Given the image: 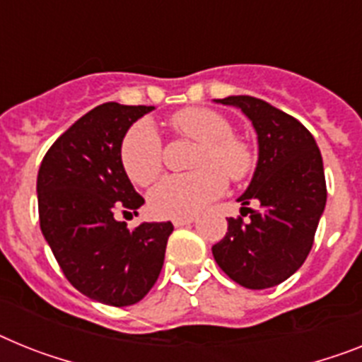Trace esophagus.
Wrapping results in <instances>:
<instances>
[{
  "label": "esophagus",
  "instance_id": "esophagus-1",
  "mask_svg": "<svg viewBox=\"0 0 362 362\" xmlns=\"http://www.w3.org/2000/svg\"><path fill=\"white\" fill-rule=\"evenodd\" d=\"M195 221V217H176L173 218V224L175 226H187V224H191Z\"/></svg>",
  "mask_w": 362,
  "mask_h": 362
}]
</instances>
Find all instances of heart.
<instances>
[{
	"mask_svg": "<svg viewBox=\"0 0 362 362\" xmlns=\"http://www.w3.org/2000/svg\"><path fill=\"white\" fill-rule=\"evenodd\" d=\"M171 124L178 134L200 144L193 163L199 171L163 178L151 191V208L162 217H191L223 195L226 176L243 180L250 175L254 151L245 139L233 136L232 123L223 114L209 108H184L173 115ZM119 160L136 186H151L162 175V139L151 121L141 119L127 130Z\"/></svg>",
	"mask_w": 362,
	"mask_h": 362,
	"instance_id": "b5f03b06",
	"label": "heart"
}]
</instances>
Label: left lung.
Instances as JSON below:
<instances>
[{
    "label": "left lung",
    "instance_id": "left-lung-1",
    "mask_svg": "<svg viewBox=\"0 0 362 362\" xmlns=\"http://www.w3.org/2000/svg\"><path fill=\"white\" fill-rule=\"evenodd\" d=\"M235 106L257 134V163L238 199L250 214L228 218V232L211 252L217 265L247 289H269L303 265L326 208V176L318 145L298 119L250 95L215 99ZM252 199L259 212L245 209Z\"/></svg>",
    "mask_w": 362,
    "mask_h": 362
}]
</instances>
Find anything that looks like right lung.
I'll return each mask as SVG.
<instances>
[{
	"mask_svg": "<svg viewBox=\"0 0 362 362\" xmlns=\"http://www.w3.org/2000/svg\"><path fill=\"white\" fill-rule=\"evenodd\" d=\"M154 106L105 103L84 114L49 147L36 193L45 241L64 276L95 302L124 308L156 284L173 224L141 223L130 230L114 214L145 204L123 171L127 130Z\"/></svg>",
	"mask_w": 362,
	"mask_h": 362,
	"instance_id": "1",
	"label": "right lung"
}]
</instances>
